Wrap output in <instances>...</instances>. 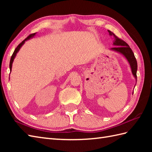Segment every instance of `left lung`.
<instances>
[{
  "mask_svg": "<svg viewBox=\"0 0 152 152\" xmlns=\"http://www.w3.org/2000/svg\"><path fill=\"white\" fill-rule=\"evenodd\" d=\"M108 31L109 33L110 36L114 37V42H113V45L116 46L114 48H110V50L121 54L123 56L125 57V59L127 60L129 63L130 64L132 74H133L134 78L137 80V62L133 51H132L129 46V45L126 43L125 41L120 39V38H119L118 37H116L115 35L110 31L108 30Z\"/></svg>",
  "mask_w": 152,
  "mask_h": 152,
  "instance_id": "obj_1",
  "label": "left lung"
}]
</instances>
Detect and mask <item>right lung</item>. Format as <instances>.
Here are the masks:
<instances>
[{"mask_svg":"<svg viewBox=\"0 0 152 152\" xmlns=\"http://www.w3.org/2000/svg\"><path fill=\"white\" fill-rule=\"evenodd\" d=\"M36 33H33V34H30L29 36H28L27 38H25V39L23 41H22L21 42L20 44H19L18 45V46H17V48H16L15 49V50H14V53H13L12 56V57H11L10 61V72H11V71H12V63H13V62H14V59H15V56H16V55H17V53H18V51H19V50H20V48L22 47L23 45V44H25V41H27V40H29V39H31V38H32L33 37H34V36H35V34H36Z\"/></svg>","mask_w":152,"mask_h":152,"instance_id":"obj_1","label":"right lung"}]
</instances>
